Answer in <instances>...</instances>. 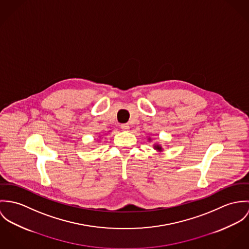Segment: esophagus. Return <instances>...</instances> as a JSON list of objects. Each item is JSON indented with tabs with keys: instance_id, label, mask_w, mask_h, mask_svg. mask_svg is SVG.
I'll return each instance as SVG.
<instances>
[{
	"instance_id": "1",
	"label": "esophagus",
	"mask_w": 249,
	"mask_h": 249,
	"mask_svg": "<svg viewBox=\"0 0 249 249\" xmlns=\"http://www.w3.org/2000/svg\"><path fill=\"white\" fill-rule=\"evenodd\" d=\"M121 129H122L123 131H129L130 126H129L128 124H121Z\"/></svg>"
}]
</instances>
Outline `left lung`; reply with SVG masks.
Returning a JSON list of instances; mask_svg holds the SVG:
<instances>
[{"label":"left lung","mask_w":249,"mask_h":249,"mask_svg":"<svg viewBox=\"0 0 249 249\" xmlns=\"http://www.w3.org/2000/svg\"><path fill=\"white\" fill-rule=\"evenodd\" d=\"M148 140H151V138H148ZM154 149L155 150H157V151H159V152H162V147H161V145H160L159 143H156V144H154Z\"/></svg>","instance_id":"left-lung-1"}]
</instances>
